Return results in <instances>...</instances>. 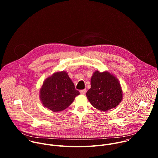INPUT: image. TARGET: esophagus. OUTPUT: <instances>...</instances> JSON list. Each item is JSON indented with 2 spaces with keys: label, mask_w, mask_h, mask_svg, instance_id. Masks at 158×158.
I'll use <instances>...</instances> for the list:
<instances>
[{
  "label": "esophagus",
  "mask_w": 158,
  "mask_h": 158,
  "mask_svg": "<svg viewBox=\"0 0 158 158\" xmlns=\"http://www.w3.org/2000/svg\"><path fill=\"white\" fill-rule=\"evenodd\" d=\"M85 93H86V89H82V90H81V91H80L81 94L84 95V94H85Z\"/></svg>",
  "instance_id": "esophagus-1"
}]
</instances>
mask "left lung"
Here are the masks:
<instances>
[{
    "mask_svg": "<svg viewBox=\"0 0 158 158\" xmlns=\"http://www.w3.org/2000/svg\"><path fill=\"white\" fill-rule=\"evenodd\" d=\"M87 99L93 107L101 111L116 107L123 99V91L119 80L108 71L94 72Z\"/></svg>",
    "mask_w": 158,
    "mask_h": 158,
    "instance_id": "left-lung-1",
    "label": "left lung"
}]
</instances>
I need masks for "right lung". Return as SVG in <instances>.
Segmentation results:
<instances>
[{
    "mask_svg": "<svg viewBox=\"0 0 158 158\" xmlns=\"http://www.w3.org/2000/svg\"><path fill=\"white\" fill-rule=\"evenodd\" d=\"M66 71L54 73L44 81L39 91L43 106L53 112H59L68 107L79 95Z\"/></svg>",
    "mask_w": 158,
    "mask_h": 158,
    "instance_id": "obj_1",
    "label": "right lung"
}]
</instances>
